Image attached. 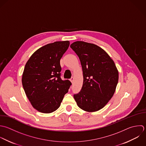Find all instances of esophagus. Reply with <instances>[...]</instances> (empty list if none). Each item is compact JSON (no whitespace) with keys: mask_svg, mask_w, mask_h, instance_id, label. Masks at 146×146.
Returning a JSON list of instances; mask_svg holds the SVG:
<instances>
[{"mask_svg":"<svg viewBox=\"0 0 146 146\" xmlns=\"http://www.w3.org/2000/svg\"><path fill=\"white\" fill-rule=\"evenodd\" d=\"M70 82H72V84H73V81H74V78H73V77H72V78L70 79Z\"/></svg>","mask_w":146,"mask_h":146,"instance_id":"obj_1","label":"esophagus"}]
</instances>
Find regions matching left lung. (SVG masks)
<instances>
[{
    "label": "left lung",
    "mask_w": 146,
    "mask_h": 146,
    "mask_svg": "<svg viewBox=\"0 0 146 146\" xmlns=\"http://www.w3.org/2000/svg\"><path fill=\"white\" fill-rule=\"evenodd\" d=\"M70 48L80 58L84 78L82 89L74 98L82 110L89 113L98 111L115 92L118 70L107 52L96 44L77 41Z\"/></svg>",
    "instance_id": "obj_1"
}]
</instances>
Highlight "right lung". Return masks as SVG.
<instances>
[{
	"label": "right lung",
	"mask_w": 146,
	"mask_h": 146,
	"mask_svg": "<svg viewBox=\"0 0 146 146\" xmlns=\"http://www.w3.org/2000/svg\"><path fill=\"white\" fill-rule=\"evenodd\" d=\"M69 44V41L46 44L36 50L25 65L22 85L32 106L39 112L56 111L72 85L60 77V59Z\"/></svg>",
	"instance_id": "1"
}]
</instances>
